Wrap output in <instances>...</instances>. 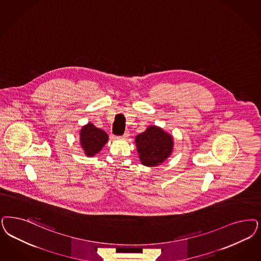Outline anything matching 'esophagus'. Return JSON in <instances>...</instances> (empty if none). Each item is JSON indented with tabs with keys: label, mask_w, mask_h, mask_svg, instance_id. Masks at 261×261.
<instances>
[{
	"label": "esophagus",
	"mask_w": 261,
	"mask_h": 261,
	"mask_svg": "<svg viewBox=\"0 0 261 261\" xmlns=\"http://www.w3.org/2000/svg\"><path fill=\"white\" fill-rule=\"evenodd\" d=\"M129 137V133L128 132H125L123 135H122V137H121V139H127Z\"/></svg>",
	"instance_id": "obj_1"
}]
</instances>
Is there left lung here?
<instances>
[{"label":"left lung","mask_w":261,"mask_h":261,"mask_svg":"<svg viewBox=\"0 0 261 261\" xmlns=\"http://www.w3.org/2000/svg\"><path fill=\"white\" fill-rule=\"evenodd\" d=\"M173 144L172 136L156 125L148 126L135 138L140 161L146 167H157L167 161L173 150Z\"/></svg>","instance_id":"1"}]
</instances>
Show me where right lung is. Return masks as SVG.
I'll return each mask as SVG.
<instances>
[{
    "mask_svg": "<svg viewBox=\"0 0 261 261\" xmlns=\"http://www.w3.org/2000/svg\"><path fill=\"white\" fill-rule=\"evenodd\" d=\"M79 135L82 149L87 157L95 156L100 152L109 140L108 134L91 122L82 126Z\"/></svg>",
    "mask_w": 261,
    "mask_h": 261,
    "instance_id": "add662e5",
    "label": "right lung"
}]
</instances>
